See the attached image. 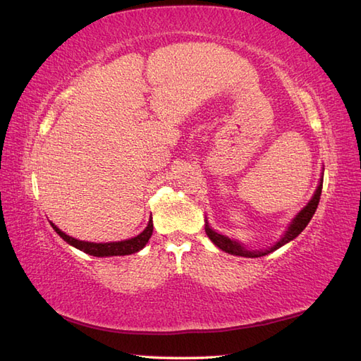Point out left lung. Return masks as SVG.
<instances>
[{
  "mask_svg": "<svg viewBox=\"0 0 361 361\" xmlns=\"http://www.w3.org/2000/svg\"><path fill=\"white\" fill-rule=\"evenodd\" d=\"M321 190H323V178H321L317 192H315V195H313L312 200L309 202V204L305 206V208L298 214L293 221H291V225L288 228V231L286 233V235H283L278 243L273 245L271 248H268L265 251H248V250H245L242 245L237 243L235 240H231V239H228V237H225V235H221V234H217L216 231H212L208 224H206V226H204V231H206V234H208L209 239L214 243H216L221 251H226V252H229V255L243 256V257H260V256H265V255H268V252L278 250V248L282 247V245H286L290 240H293L296 235H299V234L302 233V229L309 225L310 219L313 217V214H315V211L318 208Z\"/></svg>",
  "mask_w": 361,
  "mask_h": 361,
  "instance_id": "obj_1",
  "label": "left lung"
}]
</instances>
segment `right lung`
Here are the masks:
<instances>
[{"instance_id":"add662e5","label":"right lung","mask_w":361,"mask_h":361,"mask_svg":"<svg viewBox=\"0 0 361 361\" xmlns=\"http://www.w3.org/2000/svg\"><path fill=\"white\" fill-rule=\"evenodd\" d=\"M52 228L56 229V233L62 237L65 242H68L73 247H75L78 250L87 252V255L91 256H97V257H104V256H126V255H133V252L140 251L141 248L145 247V243L149 242L152 231H153V224L152 220L149 221L147 228L144 229V231L133 237V239H128V240H122V242H111V243H93V242H83V240H78L74 239V237L66 235L63 231H60V229L52 225Z\"/></svg>"}]
</instances>
